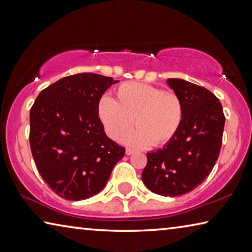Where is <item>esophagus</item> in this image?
I'll return each mask as SVG.
<instances>
[{"instance_id": "34e87169", "label": "esophagus", "mask_w": 252, "mask_h": 252, "mask_svg": "<svg viewBox=\"0 0 252 252\" xmlns=\"http://www.w3.org/2000/svg\"><path fill=\"white\" fill-rule=\"evenodd\" d=\"M133 152H134V150H133V149L126 148V156H131V155H132V153H133Z\"/></svg>"}]
</instances>
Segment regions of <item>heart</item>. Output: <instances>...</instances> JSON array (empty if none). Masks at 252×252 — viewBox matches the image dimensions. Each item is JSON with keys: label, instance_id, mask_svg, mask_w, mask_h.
Returning a JSON list of instances; mask_svg holds the SVG:
<instances>
[{"label": "heart", "instance_id": "obj_1", "mask_svg": "<svg viewBox=\"0 0 252 252\" xmlns=\"http://www.w3.org/2000/svg\"><path fill=\"white\" fill-rule=\"evenodd\" d=\"M97 114L110 138L119 139L133 122L136 127L123 140L135 147H158L178 133L185 111L176 93L146 83L126 82L116 90V100L101 97Z\"/></svg>", "mask_w": 252, "mask_h": 252}]
</instances>
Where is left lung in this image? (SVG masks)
Masks as SVG:
<instances>
[{
    "label": "left lung",
    "mask_w": 252,
    "mask_h": 252,
    "mask_svg": "<svg viewBox=\"0 0 252 252\" xmlns=\"http://www.w3.org/2000/svg\"><path fill=\"white\" fill-rule=\"evenodd\" d=\"M183 103V121L163 149L147 155L142 181L163 197L190 192L210 174L218 160L224 127L219 99L206 88L181 79H168Z\"/></svg>",
    "instance_id": "left-lung-1"
}]
</instances>
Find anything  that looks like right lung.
Masks as SVG:
<instances>
[{
	"mask_svg": "<svg viewBox=\"0 0 252 252\" xmlns=\"http://www.w3.org/2000/svg\"><path fill=\"white\" fill-rule=\"evenodd\" d=\"M110 76L78 73L42 90L30 111V147L36 169L59 197L72 201L99 193L126 149L105 134L97 103Z\"/></svg>",
	"mask_w": 252,
	"mask_h": 252,
	"instance_id": "1",
	"label": "right lung"
}]
</instances>
